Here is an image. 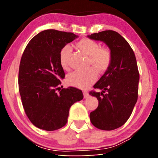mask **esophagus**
<instances>
[{"label": "esophagus", "mask_w": 158, "mask_h": 158, "mask_svg": "<svg viewBox=\"0 0 158 158\" xmlns=\"http://www.w3.org/2000/svg\"><path fill=\"white\" fill-rule=\"evenodd\" d=\"M83 93H84V97L85 98H88V97H89V93L86 92V91H84Z\"/></svg>", "instance_id": "34e87169"}]
</instances>
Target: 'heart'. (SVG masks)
<instances>
[{"label":"heart","mask_w":158,"mask_h":158,"mask_svg":"<svg viewBox=\"0 0 158 158\" xmlns=\"http://www.w3.org/2000/svg\"><path fill=\"white\" fill-rule=\"evenodd\" d=\"M80 52L89 56L88 65H92L98 73L107 70L112 62V53L109 48L100 47L98 42L89 38L81 39L77 43ZM71 52L69 45H65L59 53L60 64L63 69H68V57ZM97 79V73L94 69L89 68L84 71H75L69 74L66 78L67 84L79 89H85Z\"/></svg>","instance_id":"1"}]
</instances>
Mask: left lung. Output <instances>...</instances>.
Listing matches in <instances>:
<instances>
[{
	"label": "left lung",
	"instance_id": "left-lung-1",
	"mask_svg": "<svg viewBox=\"0 0 158 158\" xmlns=\"http://www.w3.org/2000/svg\"><path fill=\"white\" fill-rule=\"evenodd\" d=\"M88 37L105 42L112 53L110 67L93 86L102 91L89 93L99 101L97 109L90 112V119L98 129L113 130L126 123L137 101L139 73L137 60L129 43L116 31H104Z\"/></svg>",
	"mask_w": 158,
	"mask_h": 158
}]
</instances>
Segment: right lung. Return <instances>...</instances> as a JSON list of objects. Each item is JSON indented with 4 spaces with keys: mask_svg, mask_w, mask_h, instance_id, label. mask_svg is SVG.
<instances>
[{
    "mask_svg": "<svg viewBox=\"0 0 158 158\" xmlns=\"http://www.w3.org/2000/svg\"><path fill=\"white\" fill-rule=\"evenodd\" d=\"M78 36L49 29L31 40L21 58L19 90L24 111L35 126L47 131L68 122L69 110L84 95L74 87L61 89L65 73L59 61L60 49Z\"/></svg>",
    "mask_w": 158,
    "mask_h": 158,
    "instance_id": "obj_1",
    "label": "right lung"
}]
</instances>
